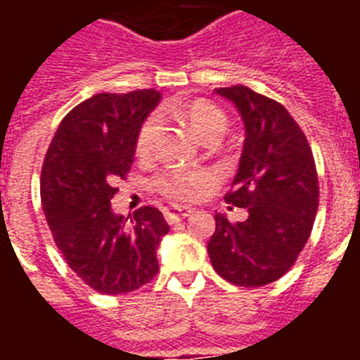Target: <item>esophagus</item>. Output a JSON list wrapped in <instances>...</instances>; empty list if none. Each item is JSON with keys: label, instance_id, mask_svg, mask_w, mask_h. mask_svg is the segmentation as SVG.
<instances>
[{"label": "esophagus", "instance_id": "obj_1", "mask_svg": "<svg viewBox=\"0 0 360 360\" xmlns=\"http://www.w3.org/2000/svg\"><path fill=\"white\" fill-rule=\"evenodd\" d=\"M191 212H193V209H191V207H176V205H173V207H165L164 209L165 219H167L169 224H174V221H178V219L187 218V216H189Z\"/></svg>", "mask_w": 360, "mask_h": 360}]
</instances>
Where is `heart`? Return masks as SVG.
Returning <instances> with one entry per match:
<instances>
[{
  "label": "heart",
  "mask_w": 360,
  "mask_h": 360,
  "mask_svg": "<svg viewBox=\"0 0 360 360\" xmlns=\"http://www.w3.org/2000/svg\"><path fill=\"white\" fill-rule=\"evenodd\" d=\"M180 119L191 128V131L205 144H214L225 135L229 128V117L216 104L195 98L174 110ZM158 133L157 115H149L142 120L135 136V155L139 158H149L155 148ZM211 174L205 169H167L155 178V187L162 195L176 202L195 198L203 186L209 182Z\"/></svg>",
  "instance_id": "heart-1"
}]
</instances>
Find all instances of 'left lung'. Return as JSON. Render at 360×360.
<instances>
[{
  "label": "left lung",
  "mask_w": 360,
  "mask_h": 360,
  "mask_svg": "<svg viewBox=\"0 0 360 360\" xmlns=\"http://www.w3.org/2000/svg\"><path fill=\"white\" fill-rule=\"evenodd\" d=\"M245 122L240 167L225 202L249 211L231 224L216 214L207 252L212 269L238 287H263L294 266L319 205L316 160L287 108L247 86L218 88ZM232 209V207H231Z\"/></svg>",
  "instance_id": "obj_1"
}]
</instances>
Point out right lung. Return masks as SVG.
<instances>
[{
	"label": "right lung",
	"mask_w": 360,
	"mask_h": 360,
	"mask_svg": "<svg viewBox=\"0 0 360 360\" xmlns=\"http://www.w3.org/2000/svg\"><path fill=\"white\" fill-rule=\"evenodd\" d=\"M157 90L97 94L61 120L41 169V203L57 249L98 294H128L158 272L157 249L169 225L155 207L130 221L111 211L117 182L126 180L142 120Z\"/></svg>",
	"instance_id": "1"
}]
</instances>
